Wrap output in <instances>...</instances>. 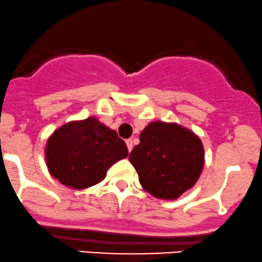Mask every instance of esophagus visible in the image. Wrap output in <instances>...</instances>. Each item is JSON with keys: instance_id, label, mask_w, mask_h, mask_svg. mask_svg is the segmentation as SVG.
I'll list each match as a JSON object with an SVG mask.
<instances>
[{"instance_id": "34e87169", "label": "esophagus", "mask_w": 262, "mask_h": 262, "mask_svg": "<svg viewBox=\"0 0 262 262\" xmlns=\"http://www.w3.org/2000/svg\"><path fill=\"white\" fill-rule=\"evenodd\" d=\"M126 146H127L128 151L132 150V148H134V142H132L131 138H128V140H126Z\"/></svg>"}]
</instances>
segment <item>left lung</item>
Listing matches in <instances>:
<instances>
[{"label":"left lung","instance_id":"left-lung-1","mask_svg":"<svg viewBox=\"0 0 262 262\" xmlns=\"http://www.w3.org/2000/svg\"><path fill=\"white\" fill-rule=\"evenodd\" d=\"M130 163L140 183L159 199H176L192 188L204 167L200 138L175 122L153 121L141 132Z\"/></svg>","mask_w":262,"mask_h":262}]
</instances>
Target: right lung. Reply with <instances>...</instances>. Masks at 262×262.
<instances>
[{
	"instance_id": "right-lung-1",
	"label": "right lung",
	"mask_w": 262,
	"mask_h": 262,
	"mask_svg": "<svg viewBox=\"0 0 262 262\" xmlns=\"http://www.w3.org/2000/svg\"><path fill=\"white\" fill-rule=\"evenodd\" d=\"M48 171L60 183L83 189L104 180L106 170L128 156L126 143L96 118L63 125L48 138Z\"/></svg>"
}]
</instances>
